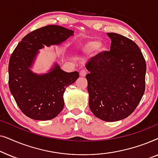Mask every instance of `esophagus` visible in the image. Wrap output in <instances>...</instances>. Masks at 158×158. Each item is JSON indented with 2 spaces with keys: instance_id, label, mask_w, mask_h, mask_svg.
<instances>
[{
  "instance_id": "obj_1",
  "label": "esophagus",
  "mask_w": 158,
  "mask_h": 158,
  "mask_svg": "<svg viewBox=\"0 0 158 158\" xmlns=\"http://www.w3.org/2000/svg\"><path fill=\"white\" fill-rule=\"evenodd\" d=\"M86 75H87V72H86V70H81L80 71V75H81V77H85Z\"/></svg>"
}]
</instances>
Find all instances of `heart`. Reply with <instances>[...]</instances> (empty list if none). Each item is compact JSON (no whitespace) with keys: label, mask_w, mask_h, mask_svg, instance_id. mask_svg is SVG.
I'll list each match as a JSON object with an SVG mask.
<instances>
[{"label":"heart","mask_w":158,"mask_h":158,"mask_svg":"<svg viewBox=\"0 0 158 158\" xmlns=\"http://www.w3.org/2000/svg\"><path fill=\"white\" fill-rule=\"evenodd\" d=\"M98 47L99 49L102 48V46L101 45V42H99L98 40H94L90 41V42H88L83 44L82 49L85 52H91L96 50Z\"/></svg>","instance_id":"heart-1"}]
</instances>
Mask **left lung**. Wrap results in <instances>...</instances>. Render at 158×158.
Here are the masks:
<instances>
[{"instance_id": "left-lung-1", "label": "left lung", "mask_w": 158, "mask_h": 158, "mask_svg": "<svg viewBox=\"0 0 158 158\" xmlns=\"http://www.w3.org/2000/svg\"><path fill=\"white\" fill-rule=\"evenodd\" d=\"M109 52L90 58L85 64L89 107L96 117L116 122L128 117L139 104L145 90L146 62L132 40L116 33Z\"/></svg>"}]
</instances>
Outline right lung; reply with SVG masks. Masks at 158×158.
<instances>
[{"label": "right lung", "instance_id": "right-lung-1", "mask_svg": "<svg viewBox=\"0 0 158 158\" xmlns=\"http://www.w3.org/2000/svg\"><path fill=\"white\" fill-rule=\"evenodd\" d=\"M73 33L60 26H46L26 35L13 52L8 64V85L19 109L28 117L52 119L63 109L64 90L78 78V73L64 72L57 64L43 75L35 74L29 68L44 45L61 44Z\"/></svg>", "mask_w": 158, "mask_h": 158}]
</instances>
